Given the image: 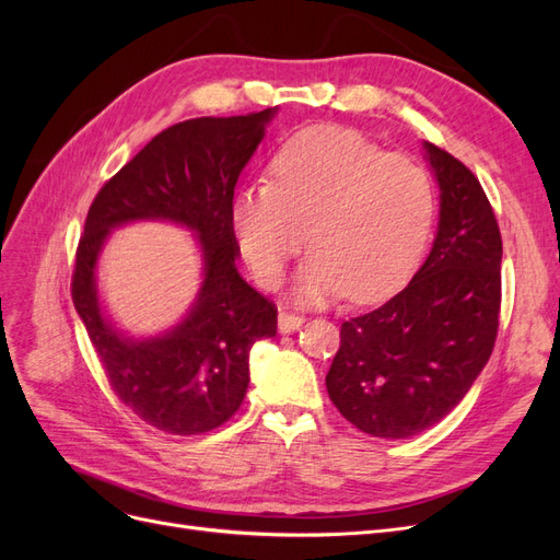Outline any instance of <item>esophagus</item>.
Wrapping results in <instances>:
<instances>
[{
	"mask_svg": "<svg viewBox=\"0 0 560 560\" xmlns=\"http://www.w3.org/2000/svg\"><path fill=\"white\" fill-rule=\"evenodd\" d=\"M303 322H306V317L296 315L292 311H280V315H278V327H280L282 334H290V331L301 329Z\"/></svg>",
	"mask_w": 560,
	"mask_h": 560,
	"instance_id": "1",
	"label": "esophagus"
}]
</instances>
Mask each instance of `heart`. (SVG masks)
<instances>
[{"label":"heart","instance_id":"1","mask_svg":"<svg viewBox=\"0 0 560 560\" xmlns=\"http://www.w3.org/2000/svg\"><path fill=\"white\" fill-rule=\"evenodd\" d=\"M434 219L425 167L341 126L308 128L270 161V184L233 200V231L264 287H276L303 247L296 296L378 303L413 276Z\"/></svg>","mask_w":560,"mask_h":560}]
</instances>
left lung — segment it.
Listing matches in <instances>:
<instances>
[{
  "label": "left lung",
  "instance_id": "8db88e82",
  "mask_svg": "<svg viewBox=\"0 0 560 560\" xmlns=\"http://www.w3.org/2000/svg\"><path fill=\"white\" fill-rule=\"evenodd\" d=\"M442 191L430 257L381 308L341 325L327 374L354 428L406 439L455 409L493 352L502 301V238L479 179L448 151L422 144Z\"/></svg>",
  "mask_w": 560,
  "mask_h": 560
}]
</instances>
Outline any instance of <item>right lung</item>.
<instances>
[{
	"instance_id": "obj_1",
	"label": "right lung",
	"mask_w": 560,
	"mask_h": 560,
	"mask_svg": "<svg viewBox=\"0 0 560 560\" xmlns=\"http://www.w3.org/2000/svg\"><path fill=\"white\" fill-rule=\"evenodd\" d=\"M276 109L200 116L159 132L97 191L77 247L72 299L116 397L167 434L210 432L241 409L249 350L276 336L278 308L235 268L233 189ZM167 218L199 233L203 284L175 329L138 342L98 311L94 264L116 225Z\"/></svg>"
}]
</instances>
